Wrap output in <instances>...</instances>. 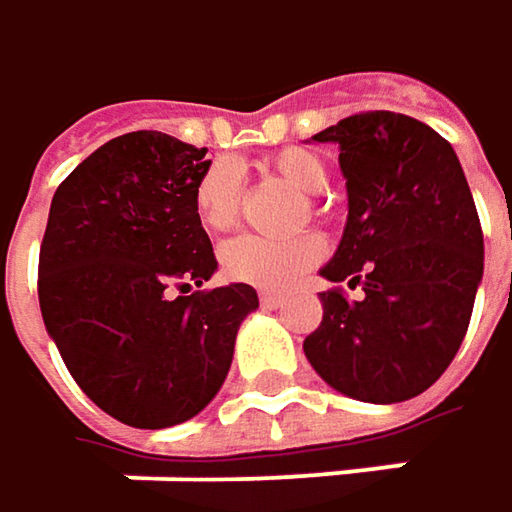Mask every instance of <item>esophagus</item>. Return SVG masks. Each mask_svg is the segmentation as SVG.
<instances>
[{"label": "esophagus", "mask_w": 512, "mask_h": 512, "mask_svg": "<svg viewBox=\"0 0 512 512\" xmlns=\"http://www.w3.org/2000/svg\"><path fill=\"white\" fill-rule=\"evenodd\" d=\"M260 302L266 304V307H275V304L284 302V293H278V290H260Z\"/></svg>", "instance_id": "34e87169"}]
</instances>
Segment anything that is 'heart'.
I'll use <instances>...</instances> for the list:
<instances>
[{
	"label": "heart",
	"mask_w": 512,
	"mask_h": 512,
	"mask_svg": "<svg viewBox=\"0 0 512 512\" xmlns=\"http://www.w3.org/2000/svg\"><path fill=\"white\" fill-rule=\"evenodd\" d=\"M269 166L304 196H319L328 184L325 163L307 149H281L278 155H272ZM193 208L202 228L210 234L234 228L240 216V178L234 166H210L196 181ZM322 255L325 246L316 234H299L290 240H266L255 234H243L222 246L219 266L237 284H249L260 290H287L313 263H319Z\"/></svg>",
	"instance_id": "1"
}]
</instances>
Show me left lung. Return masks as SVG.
I'll use <instances>...</instances> for the list:
<instances>
[{
	"label": "left lung",
	"instance_id": "left-lung-1",
	"mask_svg": "<svg viewBox=\"0 0 512 512\" xmlns=\"http://www.w3.org/2000/svg\"><path fill=\"white\" fill-rule=\"evenodd\" d=\"M310 140L340 146L349 196L343 240L319 272L363 296L319 293L325 313L304 354L337 393L407 401L454 360L484 278L469 181L445 137L393 111L354 114Z\"/></svg>",
	"mask_w": 512,
	"mask_h": 512
}]
</instances>
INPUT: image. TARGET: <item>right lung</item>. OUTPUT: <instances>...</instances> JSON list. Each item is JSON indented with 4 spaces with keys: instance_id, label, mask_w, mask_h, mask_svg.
<instances>
[{
    "instance_id": "right-lung-1",
    "label": "right lung",
    "mask_w": 512,
    "mask_h": 512,
    "mask_svg": "<svg viewBox=\"0 0 512 512\" xmlns=\"http://www.w3.org/2000/svg\"><path fill=\"white\" fill-rule=\"evenodd\" d=\"M208 149L131 131L78 163L55 190L40 246V313L75 384L131 428H172L225 384L249 284L202 287L216 257L196 208Z\"/></svg>"
}]
</instances>
